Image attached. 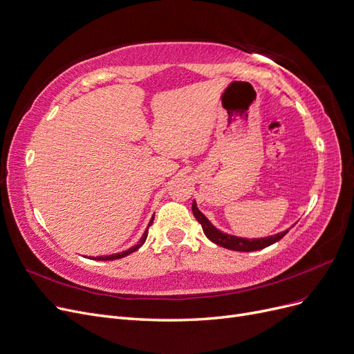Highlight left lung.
I'll use <instances>...</instances> for the list:
<instances>
[{
	"label": "left lung",
	"mask_w": 354,
	"mask_h": 354,
	"mask_svg": "<svg viewBox=\"0 0 354 354\" xmlns=\"http://www.w3.org/2000/svg\"><path fill=\"white\" fill-rule=\"evenodd\" d=\"M192 213L195 216V218L198 220V223L203 226L204 234L210 239L212 242L217 243L218 246H223L226 250H232V251H241V252H252V251H258L263 250V248H267L272 243H276L277 241H280L284 234L289 230H284L281 233L274 234V236L270 238H261V239H243V238H238V236H232V234L220 232L218 229H216L208 218L198 210L197 204L195 201L192 203Z\"/></svg>",
	"instance_id": "1"
}]
</instances>
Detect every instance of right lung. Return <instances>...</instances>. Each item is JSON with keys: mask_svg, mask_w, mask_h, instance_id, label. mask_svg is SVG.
I'll return each mask as SVG.
<instances>
[{"mask_svg": "<svg viewBox=\"0 0 354 354\" xmlns=\"http://www.w3.org/2000/svg\"><path fill=\"white\" fill-rule=\"evenodd\" d=\"M153 218L154 217H151V220H150V223H149V226H147V229H146V232L142 233V236H141V239H140V242L136 245V246H133V248H129L128 251H124V252H120V254H113V255H108V257H97L96 259L97 261H111V259H120V258H124V257H127V255H129L131 252H136L138 248L146 242V239H147V234H149V227L151 226V223H153Z\"/></svg>", "mask_w": 354, "mask_h": 354, "instance_id": "obj_1", "label": "right lung"}]
</instances>
